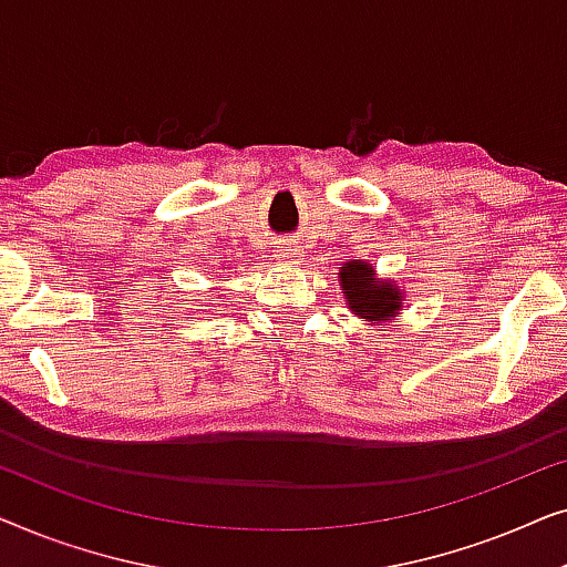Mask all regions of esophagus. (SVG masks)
<instances>
[{
    "label": "esophagus",
    "instance_id": "1",
    "mask_svg": "<svg viewBox=\"0 0 567 567\" xmlns=\"http://www.w3.org/2000/svg\"><path fill=\"white\" fill-rule=\"evenodd\" d=\"M281 258L289 260V262H297L299 260V252L297 250H281Z\"/></svg>",
    "mask_w": 567,
    "mask_h": 567
}]
</instances>
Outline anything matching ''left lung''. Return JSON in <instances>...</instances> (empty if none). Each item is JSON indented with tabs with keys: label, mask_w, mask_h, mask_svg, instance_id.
<instances>
[{
	"label": "left lung",
	"mask_w": 567,
	"mask_h": 567,
	"mask_svg": "<svg viewBox=\"0 0 567 567\" xmlns=\"http://www.w3.org/2000/svg\"><path fill=\"white\" fill-rule=\"evenodd\" d=\"M340 281L348 305L363 320H384L394 315V309H400L398 289H392V284H379L367 262H346Z\"/></svg>",
	"instance_id": "left-lung-1"
}]
</instances>
